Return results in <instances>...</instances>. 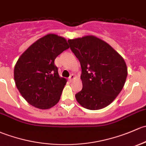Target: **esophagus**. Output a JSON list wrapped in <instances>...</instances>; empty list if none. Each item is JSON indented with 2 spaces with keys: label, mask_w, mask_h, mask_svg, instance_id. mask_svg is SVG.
I'll use <instances>...</instances> for the list:
<instances>
[{
  "label": "esophagus",
  "mask_w": 146,
  "mask_h": 146,
  "mask_svg": "<svg viewBox=\"0 0 146 146\" xmlns=\"http://www.w3.org/2000/svg\"><path fill=\"white\" fill-rule=\"evenodd\" d=\"M75 78H76V76H75L74 75H73V74H72V75H70V77H69V78H68V80L70 81V82H71V81L73 80H74Z\"/></svg>",
  "instance_id": "esophagus-1"
}]
</instances>
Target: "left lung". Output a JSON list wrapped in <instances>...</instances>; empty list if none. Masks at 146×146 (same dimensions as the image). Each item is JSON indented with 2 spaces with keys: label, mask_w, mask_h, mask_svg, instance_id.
<instances>
[{
  "label": "left lung",
  "mask_w": 146,
  "mask_h": 146,
  "mask_svg": "<svg viewBox=\"0 0 146 146\" xmlns=\"http://www.w3.org/2000/svg\"><path fill=\"white\" fill-rule=\"evenodd\" d=\"M70 50L81 65L82 89L76 100L89 110H99L115 99L125 85L127 67L109 44L94 36L69 39Z\"/></svg>",
  "instance_id": "8db88e82"
}]
</instances>
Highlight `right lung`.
Wrapping results in <instances>:
<instances>
[{
  "instance_id": "right-lung-1",
  "label": "right lung",
  "mask_w": 146,
  "mask_h": 146,
  "mask_svg": "<svg viewBox=\"0 0 146 146\" xmlns=\"http://www.w3.org/2000/svg\"><path fill=\"white\" fill-rule=\"evenodd\" d=\"M68 48L65 38L50 33L33 42L21 55L15 64L14 79L29 104L45 110L59 102L67 80L59 76L54 60Z\"/></svg>"
}]
</instances>
